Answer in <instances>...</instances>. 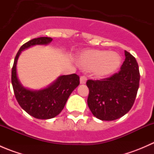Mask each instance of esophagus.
Returning <instances> with one entry per match:
<instances>
[{
	"label": "esophagus",
	"instance_id": "34e87169",
	"mask_svg": "<svg viewBox=\"0 0 154 154\" xmlns=\"http://www.w3.org/2000/svg\"><path fill=\"white\" fill-rule=\"evenodd\" d=\"M86 80H87V78L86 76H81L80 78V84H85V83H86Z\"/></svg>",
	"mask_w": 154,
	"mask_h": 154
}]
</instances>
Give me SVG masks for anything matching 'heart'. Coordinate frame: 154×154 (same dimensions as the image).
I'll return each mask as SVG.
<instances>
[{
    "instance_id": "obj_1",
    "label": "heart",
    "mask_w": 154,
    "mask_h": 154,
    "mask_svg": "<svg viewBox=\"0 0 154 154\" xmlns=\"http://www.w3.org/2000/svg\"><path fill=\"white\" fill-rule=\"evenodd\" d=\"M79 66L83 69L93 70L99 77L114 74L122 64V58L118 53L102 50H86L78 57Z\"/></svg>"
}]
</instances>
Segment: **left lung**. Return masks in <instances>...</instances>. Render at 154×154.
I'll return each mask as SVG.
<instances>
[{"label": "left lung", "instance_id": "1", "mask_svg": "<svg viewBox=\"0 0 154 154\" xmlns=\"http://www.w3.org/2000/svg\"><path fill=\"white\" fill-rule=\"evenodd\" d=\"M125 54L119 72L101 80L86 82L88 108L100 120H116L127 114L134 103L140 80L139 66L133 55L127 51Z\"/></svg>", "mask_w": 154, "mask_h": 154}]
</instances>
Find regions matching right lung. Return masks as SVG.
<instances>
[{
    "mask_svg": "<svg viewBox=\"0 0 154 154\" xmlns=\"http://www.w3.org/2000/svg\"><path fill=\"white\" fill-rule=\"evenodd\" d=\"M52 40L50 37H39L23 45L15 56L12 69V84L17 101L24 111L38 119H50L60 114L70 94L80 84V77L76 74L60 76L54 83L39 90L29 89L20 83L16 67L21 51L34 45H47Z\"/></svg>",
    "mask_w": 154,
    "mask_h": 154,
    "instance_id": "add662e5",
    "label": "right lung"
}]
</instances>
